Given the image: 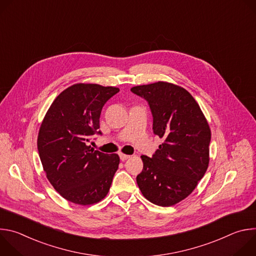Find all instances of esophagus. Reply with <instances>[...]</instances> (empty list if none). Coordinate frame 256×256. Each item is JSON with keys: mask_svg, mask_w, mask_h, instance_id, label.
Masks as SVG:
<instances>
[{"mask_svg": "<svg viewBox=\"0 0 256 256\" xmlns=\"http://www.w3.org/2000/svg\"><path fill=\"white\" fill-rule=\"evenodd\" d=\"M120 160H122V161H126V160L130 159V155L122 154V153H120Z\"/></svg>", "mask_w": 256, "mask_h": 256, "instance_id": "34e87169", "label": "esophagus"}]
</instances>
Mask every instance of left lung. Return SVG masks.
Returning a JSON list of instances; mask_svg holds the SVG:
<instances>
[{"mask_svg":"<svg viewBox=\"0 0 256 256\" xmlns=\"http://www.w3.org/2000/svg\"><path fill=\"white\" fill-rule=\"evenodd\" d=\"M130 91L149 102L154 134L164 140L152 158L140 156L136 184L149 202L174 206L194 190L208 169L210 126L196 99L178 85L159 81Z\"/></svg>","mask_w":256,"mask_h":256,"instance_id":"left-lung-1","label":"left lung"}]
</instances>
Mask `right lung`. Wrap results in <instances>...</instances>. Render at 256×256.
<instances>
[{"label":"right lung","instance_id":"right-lung-1","mask_svg":"<svg viewBox=\"0 0 256 256\" xmlns=\"http://www.w3.org/2000/svg\"><path fill=\"white\" fill-rule=\"evenodd\" d=\"M118 91L98 84L72 85L54 100L40 124L38 149L46 178L70 202L97 204L110 188L118 155L95 151L87 144L101 134L102 107Z\"/></svg>","mask_w":256,"mask_h":256}]
</instances>
